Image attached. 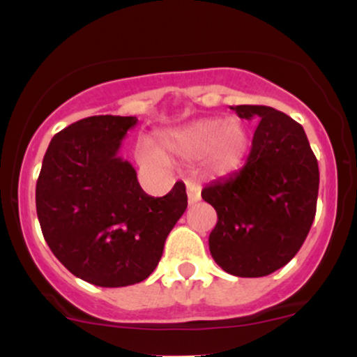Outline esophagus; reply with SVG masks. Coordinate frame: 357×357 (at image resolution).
<instances>
[{
    "label": "esophagus",
    "mask_w": 357,
    "mask_h": 357,
    "mask_svg": "<svg viewBox=\"0 0 357 357\" xmlns=\"http://www.w3.org/2000/svg\"><path fill=\"white\" fill-rule=\"evenodd\" d=\"M186 192H188V203L195 204L202 199V191L196 183H188L186 184Z\"/></svg>",
    "instance_id": "34e87169"
}]
</instances>
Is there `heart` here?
<instances>
[{
	"label": "heart",
	"mask_w": 357,
	"mask_h": 357,
	"mask_svg": "<svg viewBox=\"0 0 357 357\" xmlns=\"http://www.w3.org/2000/svg\"><path fill=\"white\" fill-rule=\"evenodd\" d=\"M248 130L236 119H202L183 129L169 130L159 137L162 153L181 159H198L204 155L208 171L216 176L228 174L241 165L248 149ZM139 159L144 165H161L165 161L159 151L142 147Z\"/></svg>",
	"instance_id": "obj_1"
}]
</instances>
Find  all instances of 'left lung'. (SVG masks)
Segmentation results:
<instances>
[{
  "label": "left lung",
  "mask_w": 357,
  "mask_h": 357,
  "mask_svg": "<svg viewBox=\"0 0 357 357\" xmlns=\"http://www.w3.org/2000/svg\"><path fill=\"white\" fill-rule=\"evenodd\" d=\"M230 109L258 124L245 166L202 191L218 215L210 252L231 275L265 277L296 257L312 227L317 159L304 127L287 114L267 105Z\"/></svg>",
  "instance_id": "obj_1"
}]
</instances>
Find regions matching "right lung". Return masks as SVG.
I'll return each instance as SVG.
<instances>
[{"label":"right lung","instance_id":"right-lung-1","mask_svg":"<svg viewBox=\"0 0 357 357\" xmlns=\"http://www.w3.org/2000/svg\"><path fill=\"white\" fill-rule=\"evenodd\" d=\"M136 124V117L121 116L73 122L53 136L36 181L45 241L65 268L99 287L146 280L188 206L184 183L154 198L117 155Z\"/></svg>","mask_w":357,"mask_h":357}]
</instances>
